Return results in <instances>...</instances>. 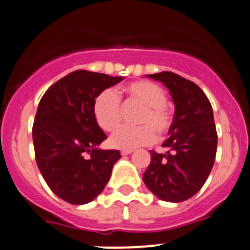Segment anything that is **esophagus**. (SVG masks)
Listing matches in <instances>:
<instances>
[{
    "label": "esophagus",
    "instance_id": "1",
    "mask_svg": "<svg viewBox=\"0 0 250 250\" xmlns=\"http://www.w3.org/2000/svg\"><path fill=\"white\" fill-rule=\"evenodd\" d=\"M121 156H127V154H131L132 153V149H123V151L120 152Z\"/></svg>",
    "mask_w": 250,
    "mask_h": 250
}]
</instances>
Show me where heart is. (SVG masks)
Segmentation results:
<instances>
[{"instance_id": "obj_1", "label": "heart", "mask_w": 250, "mask_h": 250, "mask_svg": "<svg viewBox=\"0 0 250 250\" xmlns=\"http://www.w3.org/2000/svg\"><path fill=\"white\" fill-rule=\"evenodd\" d=\"M119 93H125L132 99L146 105L139 118L140 126H123L109 139L115 148L134 149L153 144L158 135H166L172 125V116L166 108L167 94L163 88L148 81H137L123 88ZM93 116L102 130L111 132L121 120V106L118 93L113 89H104L93 102Z\"/></svg>"}]
</instances>
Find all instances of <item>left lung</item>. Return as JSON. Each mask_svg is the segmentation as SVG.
<instances>
[{
  "mask_svg": "<svg viewBox=\"0 0 250 250\" xmlns=\"http://www.w3.org/2000/svg\"><path fill=\"white\" fill-rule=\"evenodd\" d=\"M169 89L175 105L174 118L162 146L166 153L151 151V163L144 183L161 200L180 203L194 196L205 184L217 149L213 111L198 84L179 75H147Z\"/></svg>",
  "mask_w": 250,
  "mask_h": 250,
  "instance_id": "1",
  "label": "left lung"
}]
</instances>
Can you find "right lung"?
Returning <instances> with one entry per match:
<instances>
[{
    "mask_svg": "<svg viewBox=\"0 0 250 250\" xmlns=\"http://www.w3.org/2000/svg\"><path fill=\"white\" fill-rule=\"evenodd\" d=\"M123 77L77 70L45 92L38 105L33 142L37 165L52 192L72 205L91 203L109 182L121 158L101 149L106 135L93 116V102Z\"/></svg>",
    "mask_w": 250,
    "mask_h": 250,
    "instance_id": "add662e5",
    "label": "right lung"
}]
</instances>
